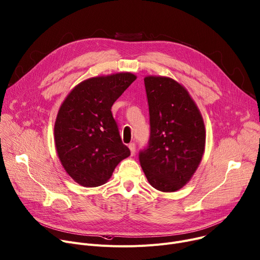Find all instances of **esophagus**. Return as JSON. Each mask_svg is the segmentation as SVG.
I'll return each mask as SVG.
<instances>
[{
    "instance_id": "obj_1",
    "label": "esophagus",
    "mask_w": 260,
    "mask_h": 260,
    "mask_svg": "<svg viewBox=\"0 0 260 260\" xmlns=\"http://www.w3.org/2000/svg\"><path fill=\"white\" fill-rule=\"evenodd\" d=\"M129 149L131 151V155L135 154V144L134 143H130L129 144Z\"/></svg>"
}]
</instances>
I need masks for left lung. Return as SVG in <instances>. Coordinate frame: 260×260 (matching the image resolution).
Returning <instances> with one entry per match:
<instances>
[{
  "label": "left lung",
  "instance_id": "1",
  "mask_svg": "<svg viewBox=\"0 0 260 260\" xmlns=\"http://www.w3.org/2000/svg\"><path fill=\"white\" fill-rule=\"evenodd\" d=\"M144 83L150 137L139 159L152 187L162 192L177 191L190 180L202 160L204 120L188 91L174 80L147 76Z\"/></svg>",
  "mask_w": 260,
  "mask_h": 260
}]
</instances>
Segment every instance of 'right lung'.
<instances>
[{"mask_svg":"<svg viewBox=\"0 0 260 260\" xmlns=\"http://www.w3.org/2000/svg\"><path fill=\"white\" fill-rule=\"evenodd\" d=\"M135 80L128 72L89 79L60 106L54 125L55 147L64 169L80 185L105 184L118 162L130 155L111 107Z\"/></svg>","mask_w":260,"mask_h":260,"instance_id":"1","label":"right lung"}]
</instances>
